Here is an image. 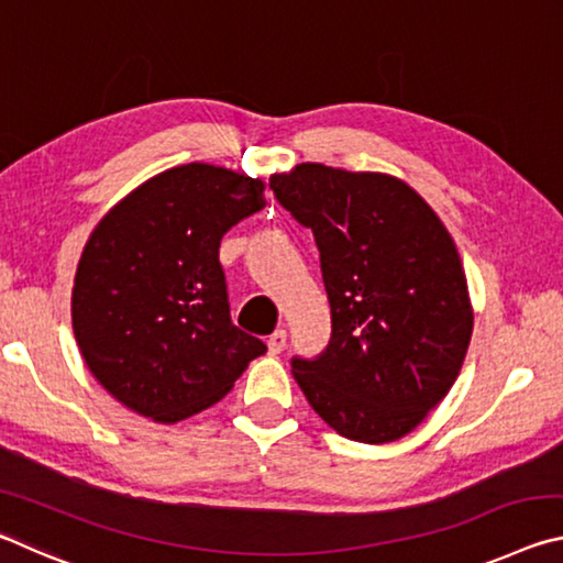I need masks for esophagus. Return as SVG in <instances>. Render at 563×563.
<instances>
[{
    "instance_id": "1",
    "label": "esophagus",
    "mask_w": 563,
    "mask_h": 563,
    "mask_svg": "<svg viewBox=\"0 0 563 563\" xmlns=\"http://www.w3.org/2000/svg\"><path fill=\"white\" fill-rule=\"evenodd\" d=\"M285 342H288V332L285 330H275L268 338V352L271 355H278V352L285 350Z\"/></svg>"
}]
</instances>
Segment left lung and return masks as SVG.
Here are the masks:
<instances>
[{"label":"left lung","mask_w":563,"mask_h":563,"mask_svg":"<svg viewBox=\"0 0 563 563\" xmlns=\"http://www.w3.org/2000/svg\"><path fill=\"white\" fill-rule=\"evenodd\" d=\"M271 188L312 228L332 312L328 350L295 357V383L338 434L395 442L446 397L472 340L452 235L412 186L379 170L298 164Z\"/></svg>","instance_id":"1"}]
</instances>
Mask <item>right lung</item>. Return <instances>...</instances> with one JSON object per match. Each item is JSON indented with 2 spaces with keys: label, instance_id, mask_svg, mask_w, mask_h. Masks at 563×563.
<instances>
[{
  "label": "right lung",
  "instance_id": "right-lung-1",
  "mask_svg": "<svg viewBox=\"0 0 563 563\" xmlns=\"http://www.w3.org/2000/svg\"><path fill=\"white\" fill-rule=\"evenodd\" d=\"M265 184L213 164L144 180L84 245L71 290L76 345L123 407L176 424L223 399L265 345L231 322L218 247L265 206Z\"/></svg>",
  "mask_w": 563,
  "mask_h": 563
}]
</instances>
